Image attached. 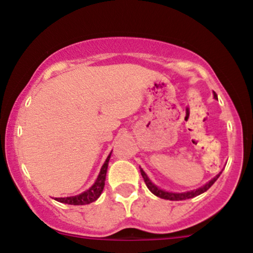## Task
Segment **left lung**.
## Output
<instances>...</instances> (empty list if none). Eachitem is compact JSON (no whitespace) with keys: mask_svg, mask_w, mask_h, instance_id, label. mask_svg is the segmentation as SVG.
I'll list each match as a JSON object with an SVG mask.
<instances>
[{"mask_svg":"<svg viewBox=\"0 0 253 253\" xmlns=\"http://www.w3.org/2000/svg\"><path fill=\"white\" fill-rule=\"evenodd\" d=\"M213 95H214V98H217L216 93H214ZM220 173H222V172H220ZM220 173L217 174L216 177L213 178V179L210 180V182L207 183V184H205L204 187L199 188V189H196V190H194V191H188V193H169V191H165V190L160 189V188L156 187V185H154L153 183L150 182V179H149V178H148V175L145 174V172L143 171L142 169H140V174H142V177H143V179H144L145 184H147L148 189L150 190L151 193L154 194V195L159 196V198H161V199H165V200H171V201L187 200V199L195 198V196H198V195H200V194L205 193V191L209 190L210 188L212 187V184H213V183L218 179V177H219Z\"/></svg>","mask_w":253,"mask_h":253,"instance_id":"left-lung-1","label":"left lung"}]
</instances>
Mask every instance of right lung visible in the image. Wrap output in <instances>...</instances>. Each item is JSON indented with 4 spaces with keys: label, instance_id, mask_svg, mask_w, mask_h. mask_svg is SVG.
Returning a JSON list of instances; mask_svg holds the SVG:
<instances>
[{
    "label": "right lung",
    "instance_id": "1",
    "mask_svg": "<svg viewBox=\"0 0 253 253\" xmlns=\"http://www.w3.org/2000/svg\"><path fill=\"white\" fill-rule=\"evenodd\" d=\"M110 155L106 158L104 165H103L102 169H100V173L98 175L97 180H95L94 184H93L88 190L80 194V195L70 196V198H55V200L59 201V203L68 204V205H88L93 203V201L97 200V199L100 196V194H102L103 189H104L106 169H108V164H109V159H110Z\"/></svg>",
    "mask_w": 253,
    "mask_h": 253
}]
</instances>
